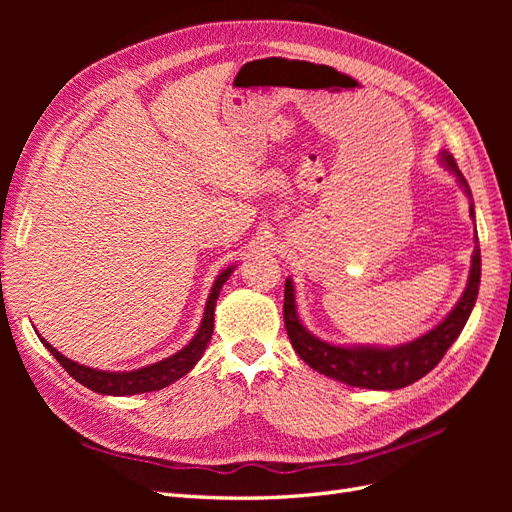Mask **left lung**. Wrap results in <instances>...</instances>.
I'll list each match as a JSON object with an SVG mask.
<instances>
[{
	"label": "left lung",
	"instance_id": "1",
	"mask_svg": "<svg viewBox=\"0 0 512 512\" xmlns=\"http://www.w3.org/2000/svg\"><path fill=\"white\" fill-rule=\"evenodd\" d=\"M438 158L448 173L457 179L463 194L470 198V218L474 220V200L470 185L457 168L455 158L446 149L438 153ZM474 243L476 245L472 252L468 284L455 307L431 331L399 346H344L324 342V339L316 337L312 331H307V327L301 322L297 299H294L297 294H294V284L288 277L284 290V324L294 352L309 367L316 369L318 374H324L348 386H359V389L397 391L421 380L442 361V356L453 346L463 327H466L474 309L480 286V247L476 232Z\"/></svg>",
	"mask_w": 512,
	"mask_h": 512
}]
</instances>
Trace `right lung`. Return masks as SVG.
Returning <instances> with one entry per match:
<instances>
[{
  "label": "right lung",
  "mask_w": 512,
  "mask_h": 512,
  "mask_svg": "<svg viewBox=\"0 0 512 512\" xmlns=\"http://www.w3.org/2000/svg\"><path fill=\"white\" fill-rule=\"evenodd\" d=\"M237 269V265H230L224 271L218 273L215 282L211 286V292L205 303V314L203 320H200V327L194 333V337L185 344L179 352H175L173 356H166V359L145 365L141 369H132V371H106V369H96V367H87L76 363L68 356L61 354L59 350H55L44 337H40V342L44 344V348L49 350L55 359L59 361V365L64 367L68 374L81 382L83 386H87L89 391L100 393V395H113V397H126V395H138V393H151V391H160L164 386L177 382L179 378H183L188 371L194 369V365L200 361V356L205 354L207 344L211 342L213 335V312H215V303H218L220 290L222 286L228 282L230 273Z\"/></svg>",
  "instance_id": "1"
}]
</instances>
